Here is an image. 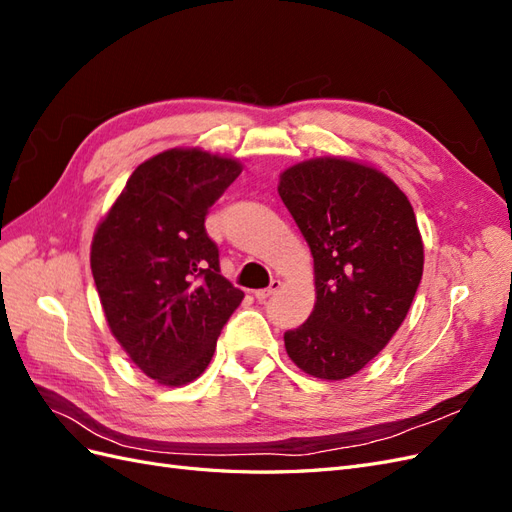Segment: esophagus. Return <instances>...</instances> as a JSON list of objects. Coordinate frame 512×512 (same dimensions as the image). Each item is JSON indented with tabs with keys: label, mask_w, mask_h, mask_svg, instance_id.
<instances>
[{
	"label": "esophagus",
	"mask_w": 512,
	"mask_h": 512,
	"mask_svg": "<svg viewBox=\"0 0 512 512\" xmlns=\"http://www.w3.org/2000/svg\"><path fill=\"white\" fill-rule=\"evenodd\" d=\"M280 288H282V282H280V280H273L269 288H260V290H256V292H254V297H256L258 301H265V299H269V297H271L273 292H277Z\"/></svg>",
	"instance_id": "obj_1"
}]
</instances>
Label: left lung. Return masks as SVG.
<instances>
[{
    "label": "left lung",
    "mask_w": 512,
    "mask_h": 512,
    "mask_svg": "<svg viewBox=\"0 0 512 512\" xmlns=\"http://www.w3.org/2000/svg\"><path fill=\"white\" fill-rule=\"evenodd\" d=\"M314 256V312L284 335L305 374L346 380L391 342L423 277L425 250L408 196L382 170L312 158L277 183Z\"/></svg>",
    "instance_id": "obj_1"
}]
</instances>
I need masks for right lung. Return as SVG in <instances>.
Returning a JSON list of instances; mask_svg holds the SVG:
<instances>
[{
  "label": "right lung",
  "mask_w": 512,
  "mask_h": 512,
  "mask_svg": "<svg viewBox=\"0 0 512 512\" xmlns=\"http://www.w3.org/2000/svg\"><path fill=\"white\" fill-rule=\"evenodd\" d=\"M243 170L198 147L166 149L136 166L91 241L104 318L132 363L162 386L207 369L245 294L220 273L205 215Z\"/></svg>",
  "instance_id": "right-lung-1"
}]
</instances>
